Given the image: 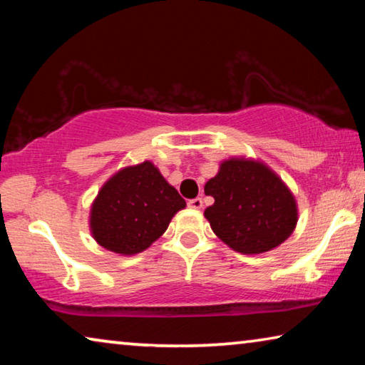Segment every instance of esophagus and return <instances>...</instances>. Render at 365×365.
Returning <instances> with one entry per match:
<instances>
[{
	"label": "esophagus",
	"mask_w": 365,
	"mask_h": 365,
	"mask_svg": "<svg viewBox=\"0 0 365 365\" xmlns=\"http://www.w3.org/2000/svg\"><path fill=\"white\" fill-rule=\"evenodd\" d=\"M188 207L191 209H201L202 207V200L201 197H195V200L188 201Z\"/></svg>",
	"instance_id": "34e87169"
}]
</instances>
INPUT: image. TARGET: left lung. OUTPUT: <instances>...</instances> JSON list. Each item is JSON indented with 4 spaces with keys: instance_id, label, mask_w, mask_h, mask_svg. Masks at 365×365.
<instances>
[{
    "instance_id": "1",
    "label": "left lung",
    "mask_w": 365,
    "mask_h": 365,
    "mask_svg": "<svg viewBox=\"0 0 365 365\" xmlns=\"http://www.w3.org/2000/svg\"><path fill=\"white\" fill-rule=\"evenodd\" d=\"M205 193L214 205L205 211L212 232L242 255H261L280 246L298 224V205L285 182L262 160L233 156L222 160Z\"/></svg>"
}]
</instances>
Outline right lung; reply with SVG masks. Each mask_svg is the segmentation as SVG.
I'll list each match as a JSON object with an SVG mask.
<instances>
[{
  "mask_svg": "<svg viewBox=\"0 0 365 365\" xmlns=\"http://www.w3.org/2000/svg\"><path fill=\"white\" fill-rule=\"evenodd\" d=\"M187 206L151 160L117 170L90 209L95 242L120 256H133L156 242Z\"/></svg>",
  "mask_w": 365,
  "mask_h": 365,
  "instance_id": "add662e5",
  "label": "right lung"
}]
</instances>
